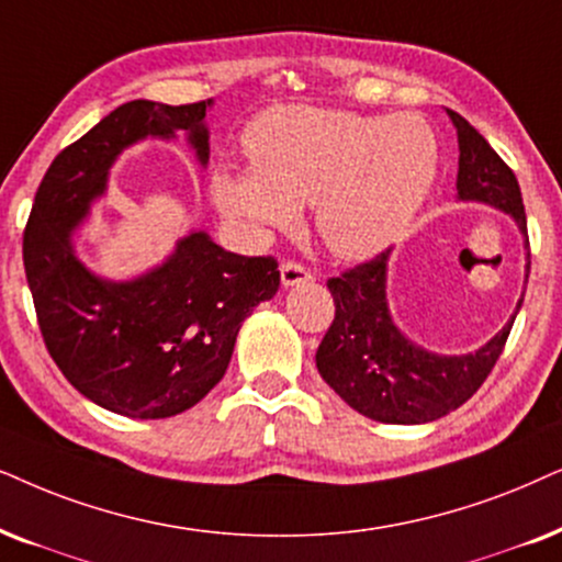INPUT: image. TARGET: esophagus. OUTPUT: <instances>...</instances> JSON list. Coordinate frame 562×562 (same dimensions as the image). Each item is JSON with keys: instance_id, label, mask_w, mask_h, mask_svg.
Listing matches in <instances>:
<instances>
[{"instance_id": "1", "label": "esophagus", "mask_w": 562, "mask_h": 562, "mask_svg": "<svg viewBox=\"0 0 562 562\" xmlns=\"http://www.w3.org/2000/svg\"><path fill=\"white\" fill-rule=\"evenodd\" d=\"M312 281L310 268H304L302 263H294V260H286L281 263V283L283 286H299V283Z\"/></svg>"}]
</instances>
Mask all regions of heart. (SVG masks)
Instances as JSON below:
<instances>
[{
    "label": "heart",
    "mask_w": 562,
    "mask_h": 562,
    "mask_svg": "<svg viewBox=\"0 0 562 562\" xmlns=\"http://www.w3.org/2000/svg\"><path fill=\"white\" fill-rule=\"evenodd\" d=\"M252 167L211 180L224 216L263 237L315 203L317 235L338 258L363 260L397 243L439 175V138L420 115H361L283 105L245 131Z\"/></svg>",
    "instance_id": "1"
}]
</instances>
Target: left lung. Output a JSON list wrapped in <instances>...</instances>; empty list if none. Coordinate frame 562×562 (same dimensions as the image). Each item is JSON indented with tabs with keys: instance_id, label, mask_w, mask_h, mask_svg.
Here are the masks:
<instances>
[{
	"instance_id": "1",
	"label": "left lung",
	"mask_w": 562,
	"mask_h": 562,
	"mask_svg": "<svg viewBox=\"0 0 562 562\" xmlns=\"http://www.w3.org/2000/svg\"><path fill=\"white\" fill-rule=\"evenodd\" d=\"M457 126L462 201H483L506 211L527 237V214L516 175L462 115L447 111ZM529 250V237H527ZM390 250L327 279L335 302L333 325L317 348V371L353 411L379 424H428L480 390L512 333L524 296L508 325L475 353L439 356L411 344L392 323L387 307ZM529 279V255H527Z\"/></svg>"
}]
</instances>
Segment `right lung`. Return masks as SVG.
Wrapping results in <instances>:
<instances>
[{"label":"right lung","mask_w":562,"mask_h":562,"mask_svg":"<svg viewBox=\"0 0 562 562\" xmlns=\"http://www.w3.org/2000/svg\"><path fill=\"white\" fill-rule=\"evenodd\" d=\"M211 100H131L56 155L23 235V263L50 359L87 400L126 418H170L216 387L243 319L279 291L271 255L247 258L191 232L162 266L105 281L79 263L71 235L108 188L115 157L147 136L186 131L201 165Z\"/></svg>","instance_id":"1"}]
</instances>
